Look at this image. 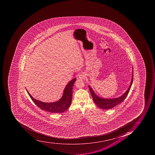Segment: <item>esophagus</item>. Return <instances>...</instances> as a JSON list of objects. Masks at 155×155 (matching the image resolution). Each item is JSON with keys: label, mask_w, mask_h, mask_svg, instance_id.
<instances>
[{"label": "esophagus", "mask_w": 155, "mask_h": 155, "mask_svg": "<svg viewBox=\"0 0 155 155\" xmlns=\"http://www.w3.org/2000/svg\"><path fill=\"white\" fill-rule=\"evenodd\" d=\"M84 78V76L83 74H81V75H79V77H78V79H83Z\"/></svg>", "instance_id": "34e87169"}]
</instances>
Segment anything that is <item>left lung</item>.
Segmentation results:
<instances>
[{
    "instance_id": "obj_1",
    "label": "left lung",
    "mask_w": 155,
    "mask_h": 155,
    "mask_svg": "<svg viewBox=\"0 0 155 155\" xmlns=\"http://www.w3.org/2000/svg\"><path fill=\"white\" fill-rule=\"evenodd\" d=\"M132 78L130 84L129 86V88L127 90V91L121 96L119 97L114 98H104L96 95L94 91L93 90L90 86L89 85V89L90 91L91 94L93 97V100L94 102L101 109H104V110H109L111 109L114 107L117 106V105L120 104L125 99L127 95L129 93L132 84L133 83V68L132 67Z\"/></svg>"
}]
</instances>
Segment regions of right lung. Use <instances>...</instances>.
<instances>
[{
  "label": "right lung",
  "mask_w": 155,
  "mask_h": 155,
  "mask_svg": "<svg viewBox=\"0 0 155 155\" xmlns=\"http://www.w3.org/2000/svg\"><path fill=\"white\" fill-rule=\"evenodd\" d=\"M76 81V78H74L66 85L61 98L54 102H43L37 100L30 94L27 89L26 90L32 100L39 108L52 113H62L68 109L71 105L73 94V86Z\"/></svg>",
  "instance_id": "right-lung-1"
}]
</instances>
